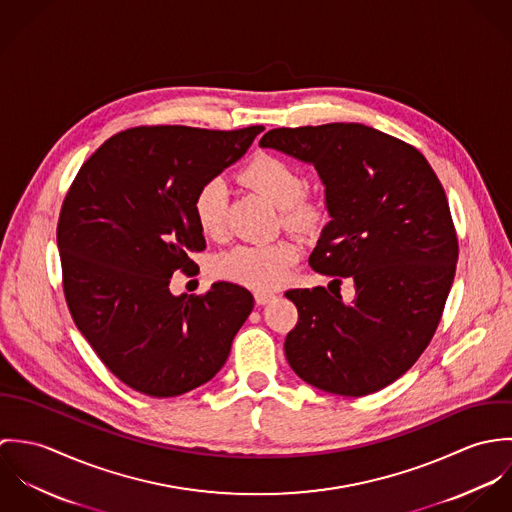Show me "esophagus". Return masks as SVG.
I'll use <instances>...</instances> for the list:
<instances>
[{
	"mask_svg": "<svg viewBox=\"0 0 512 512\" xmlns=\"http://www.w3.org/2000/svg\"><path fill=\"white\" fill-rule=\"evenodd\" d=\"M276 295L272 292H256L254 293V299H256V303L258 305H264V303H268V301H272Z\"/></svg>",
	"mask_w": 512,
	"mask_h": 512,
	"instance_id": "esophagus-1",
	"label": "esophagus"
}]
</instances>
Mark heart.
<instances>
[{
    "mask_svg": "<svg viewBox=\"0 0 512 512\" xmlns=\"http://www.w3.org/2000/svg\"><path fill=\"white\" fill-rule=\"evenodd\" d=\"M244 183L260 191L282 211V222L297 234L315 232L325 219V205L315 195H305L301 171L272 153L254 155L240 171ZM226 185L222 179L205 181L193 199V217L205 236L219 238L224 230ZM297 260V248L290 242L274 244H238L222 252L215 260L220 278L252 288L272 290L288 274Z\"/></svg>",
    "mask_w": 512,
    "mask_h": 512,
    "instance_id": "heart-1",
    "label": "heart"
}]
</instances>
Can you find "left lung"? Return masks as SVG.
I'll return each instance as SVG.
<instances>
[{"label": "left lung", "mask_w": 512, "mask_h": 512, "mask_svg": "<svg viewBox=\"0 0 512 512\" xmlns=\"http://www.w3.org/2000/svg\"><path fill=\"white\" fill-rule=\"evenodd\" d=\"M260 147L313 165L331 217L309 266L333 276L337 293L286 292L299 313L284 343L293 372L339 396L392 384L430 345L455 276L457 236L434 169L365 124L278 128ZM341 277L356 286L351 302Z\"/></svg>", "instance_id": "1"}]
</instances>
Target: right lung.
I'll list each match as a JSON object with an SVG mask.
<instances>
[{"label": "right lung", "instance_id": "right-lung-1", "mask_svg": "<svg viewBox=\"0 0 512 512\" xmlns=\"http://www.w3.org/2000/svg\"><path fill=\"white\" fill-rule=\"evenodd\" d=\"M264 126L236 132L142 126L120 132L80 167L63 203L57 244L78 331L124 384L181 396L226 363L254 297L215 282L173 295L175 270L195 272L207 242L193 217L197 189L236 163Z\"/></svg>", "mask_w": 512, "mask_h": 512}]
</instances>
